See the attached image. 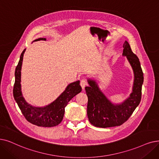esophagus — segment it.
Wrapping results in <instances>:
<instances>
[{
	"label": "esophagus",
	"instance_id": "1",
	"mask_svg": "<svg viewBox=\"0 0 159 159\" xmlns=\"http://www.w3.org/2000/svg\"><path fill=\"white\" fill-rule=\"evenodd\" d=\"M86 85H87V81L86 80H84V79L81 80V81H80V86H81L82 88V89H84Z\"/></svg>",
	"mask_w": 159,
	"mask_h": 159
}]
</instances>
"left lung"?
I'll return each mask as SVG.
<instances>
[{"mask_svg":"<svg viewBox=\"0 0 159 159\" xmlns=\"http://www.w3.org/2000/svg\"><path fill=\"white\" fill-rule=\"evenodd\" d=\"M123 47V56L127 57L134 72L133 92L122 103L114 105L101 91L94 80L88 79L89 86L85 88L88 98L87 115L89 121L95 127L107 128L122 125L130 118L140 102L143 73L140 61L127 41Z\"/></svg>","mask_w":159,"mask_h":159,"instance_id":"obj_1","label":"left lung"}]
</instances>
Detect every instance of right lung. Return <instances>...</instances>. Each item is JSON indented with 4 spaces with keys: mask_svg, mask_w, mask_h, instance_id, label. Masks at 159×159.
I'll list each match as a JSON object with an SVG mask.
<instances>
[{
    "mask_svg": "<svg viewBox=\"0 0 159 159\" xmlns=\"http://www.w3.org/2000/svg\"><path fill=\"white\" fill-rule=\"evenodd\" d=\"M45 41V38H38L34 41ZM26 49L20 54L19 63L16 68L15 83L13 93L14 99L25 116L30 123L39 127H51L58 125L62 121L65 112V107L73 97L82 91L80 81L77 80L69 84L64 92L51 104L43 107H33L26 102L21 92L20 86V71Z\"/></svg>",
    "mask_w": 159,
    "mask_h": 159,
    "instance_id": "obj_1",
    "label": "right lung"
}]
</instances>
